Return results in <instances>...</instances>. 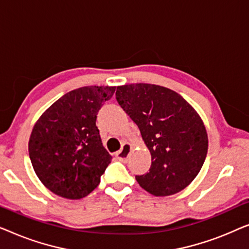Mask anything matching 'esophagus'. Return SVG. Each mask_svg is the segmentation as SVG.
I'll return each instance as SVG.
<instances>
[{
    "mask_svg": "<svg viewBox=\"0 0 249 249\" xmlns=\"http://www.w3.org/2000/svg\"><path fill=\"white\" fill-rule=\"evenodd\" d=\"M131 149H132V147L130 144H124V146H122V148L120 149V151L117 152L115 156H117V159L119 160V161H125V160L128 159L129 152H130Z\"/></svg>",
    "mask_w": 249,
    "mask_h": 249,
    "instance_id": "34e87169",
    "label": "esophagus"
}]
</instances>
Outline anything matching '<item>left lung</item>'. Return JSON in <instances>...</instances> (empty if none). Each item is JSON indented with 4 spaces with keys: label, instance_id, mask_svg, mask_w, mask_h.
Wrapping results in <instances>:
<instances>
[{
    "label": "left lung",
    "instance_id": "8db88e82",
    "mask_svg": "<svg viewBox=\"0 0 249 249\" xmlns=\"http://www.w3.org/2000/svg\"><path fill=\"white\" fill-rule=\"evenodd\" d=\"M115 96L152 156L149 171L136 176L139 186L154 196L185 189L199 173L209 147L200 115L181 95L159 85H122Z\"/></svg>",
    "mask_w": 249,
    "mask_h": 249
}]
</instances>
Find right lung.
Instances as JSON below:
<instances>
[{
  "mask_svg": "<svg viewBox=\"0 0 249 249\" xmlns=\"http://www.w3.org/2000/svg\"><path fill=\"white\" fill-rule=\"evenodd\" d=\"M115 86H85L64 94L34 124L28 151L34 171L57 196L80 199L98 186L111 163L96 115Z\"/></svg>",
  "mask_w": 249,
  "mask_h": 249,
  "instance_id": "add662e5",
  "label": "right lung"
}]
</instances>
